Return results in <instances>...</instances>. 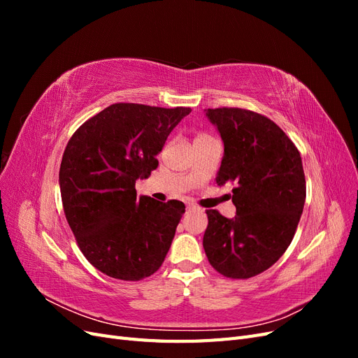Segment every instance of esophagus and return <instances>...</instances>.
<instances>
[{
  "label": "esophagus",
  "mask_w": 358,
  "mask_h": 358,
  "mask_svg": "<svg viewBox=\"0 0 358 358\" xmlns=\"http://www.w3.org/2000/svg\"><path fill=\"white\" fill-rule=\"evenodd\" d=\"M196 210H200L197 206H192V204H189L188 208H187V212H196Z\"/></svg>",
  "instance_id": "esophagus-1"
}]
</instances>
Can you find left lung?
<instances>
[{"label":"left lung","instance_id":"obj_1","mask_svg":"<svg viewBox=\"0 0 358 358\" xmlns=\"http://www.w3.org/2000/svg\"><path fill=\"white\" fill-rule=\"evenodd\" d=\"M218 129L224 157L220 187L233 183L234 218L208 210L203 248L212 267L233 279L264 272L282 257L306 199L301 157L268 117L243 109H206Z\"/></svg>","mask_w":358,"mask_h":358}]
</instances>
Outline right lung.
<instances>
[{
	"label": "right lung",
	"instance_id": "add662e5",
	"mask_svg": "<svg viewBox=\"0 0 358 358\" xmlns=\"http://www.w3.org/2000/svg\"><path fill=\"white\" fill-rule=\"evenodd\" d=\"M189 113V107L112 104L88 119L64 150V212L80 251L104 275L140 280L164 262L185 204L137 197L136 180L158 167L169 134Z\"/></svg>",
	"mask_w": 358,
	"mask_h": 358
}]
</instances>
